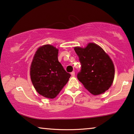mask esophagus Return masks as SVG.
<instances>
[{"label": "esophagus", "mask_w": 134, "mask_h": 134, "mask_svg": "<svg viewBox=\"0 0 134 134\" xmlns=\"http://www.w3.org/2000/svg\"><path fill=\"white\" fill-rule=\"evenodd\" d=\"M75 72H71V76L74 77V76H75Z\"/></svg>", "instance_id": "1"}]
</instances>
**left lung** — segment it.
Returning <instances> with one entry per match:
<instances>
[{"label":"left lung","mask_w":134,"mask_h":134,"mask_svg":"<svg viewBox=\"0 0 134 134\" xmlns=\"http://www.w3.org/2000/svg\"><path fill=\"white\" fill-rule=\"evenodd\" d=\"M74 49L81 64L78 80L92 95L104 93L111 87L115 77L111 59L94 43H89L85 48L75 46Z\"/></svg>","instance_id":"obj_1"}]
</instances>
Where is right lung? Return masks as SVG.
<instances>
[{
	"label": "right lung",
	"mask_w": 134,
	"mask_h": 134,
	"mask_svg": "<svg viewBox=\"0 0 134 134\" xmlns=\"http://www.w3.org/2000/svg\"><path fill=\"white\" fill-rule=\"evenodd\" d=\"M59 49L51 44L40 46L30 67V75L35 90L41 96L54 99L68 82L70 74L59 62Z\"/></svg>",
	"instance_id": "add662e5"
}]
</instances>
